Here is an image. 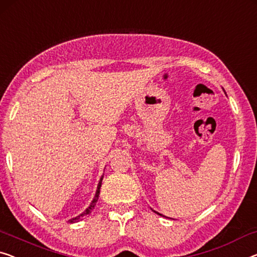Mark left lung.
<instances>
[{
    "label": "left lung",
    "mask_w": 257,
    "mask_h": 257,
    "mask_svg": "<svg viewBox=\"0 0 257 257\" xmlns=\"http://www.w3.org/2000/svg\"><path fill=\"white\" fill-rule=\"evenodd\" d=\"M156 212V211H155ZM157 213H158V212H157ZM158 214H160V213H158ZM160 216H163V214H160Z\"/></svg>",
    "instance_id": "obj_1"
}]
</instances>
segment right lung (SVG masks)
Here are the masks:
<instances>
[{
  "label": "right lung",
  "mask_w": 257,
  "mask_h": 257,
  "mask_svg": "<svg viewBox=\"0 0 257 257\" xmlns=\"http://www.w3.org/2000/svg\"><path fill=\"white\" fill-rule=\"evenodd\" d=\"M102 178H104V177H101V179H100V181H99V183H98V188H97V191H95L94 198H93V200H92V202H91V204H90V206H89V208H87V209L85 210V211H84L83 213H80V214H79V216H77V217H75V218H72V219H70V220H68V223H77V221H79L80 219H82V218H83L84 216H87V214H90V213H91V211H92V210H93V208H94L95 203H97V201H98V197H99V193H100V187H101Z\"/></svg>",
  "instance_id": "right-lung-1"
}]
</instances>
